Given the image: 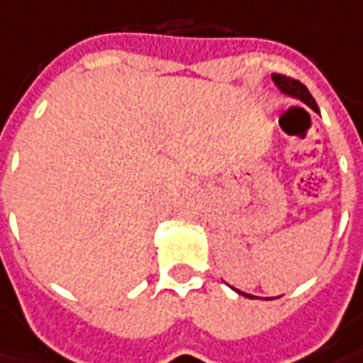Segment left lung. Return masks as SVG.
Listing matches in <instances>:
<instances>
[{
	"instance_id": "1",
	"label": "left lung",
	"mask_w": 363,
	"mask_h": 363,
	"mask_svg": "<svg viewBox=\"0 0 363 363\" xmlns=\"http://www.w3.org/2000/svg\"><path fill=\"white\" fill-rule=\"evenodd\" d=\"M273 80H275V84L283 90L284 94H289V96H294V98L302 99L306 106H310L313 111H319L318 109V104H315V99H313V96L310 94V90L306 88L300 80L296 79H291V77H286V74H273ZM238 294H244V296L248 298H254L252 294H246V292H240L236 291Z\"/></svg>"
}]
</instances>
